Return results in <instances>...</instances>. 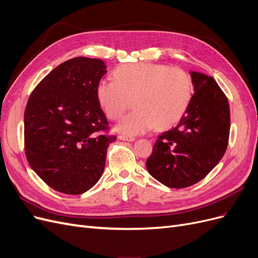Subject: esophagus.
I'll return each mask as SVG.
<instances>
[{
  "instance_id": "obj_1",
  "label": "esophagus",
  "mask_w": 258,
  "mask_h": 258,
  "mask_svg": "<svg viewBox=\"0 0 258 258\" xmlns=\"http://www.w3.org/2000/svg\"><path fill=\"white\" fill-rule=\"evenodd\" d=\"M118 139L121 140V141H126V142H134L136 140L134 137H127V136H119Z\"/></svg>"
}]
</instances>
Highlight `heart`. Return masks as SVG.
Instances as JSON below:
<instances>
[{"label":"heart","instance_id":"heart-1","mask_svg":"<svg viewBox=\"0 0 258 258\" xmlns=\"http://www.w3.org/2000/svg\"><path fill=\"white\" fill-rule=\"evenodd\" d=\"M192 92V81L184 70L151 62L119 66L114 80L97 85V98L108 118H119L132 101L136 110L116 126L128 136L145 134L155 126H173L188 108Z\"/></svg>","mask_w":258,"mask_h":258}]
</instances>
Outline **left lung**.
I'll return each mask as SVG.
<instances>
[{
	"label": "left lung",
	"mask_w": 258,
	"mask_h": 258,
	"mask_svg": "<svg viewBox=\"0 0 258 258\" xmlns=\"http://www.w3.org/2000/svg\"><path fill=\"white\" fill-rule=\"evenodd\" d=\"M194 96L175 128L161 134L146 160L148 173L171 188L198 183L217 165L228 145V100L213 77L190 71Z\"/></svg>",
	"instance_id": "1"
}]
</instances>
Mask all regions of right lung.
Masks as SVG:
<instances>
[{
  "label": "right lung",
  "instance_id": "1",
  "mask_svg": "<svg viewBox=\"0 0 258 258\" xmlns=\"http://www.w3.org/2000/svg\"><path fill=\"white\" fill-rule=\"evenodd\" d=\"M106 73L100 59H70L46 75L31 93L25 112L29 165L54 190L81 195L102 176L106 151L116 137L97 98Z\"/></svg>",
  "mask_w": 258,
  "mask_h": 258
}]
</instances>
